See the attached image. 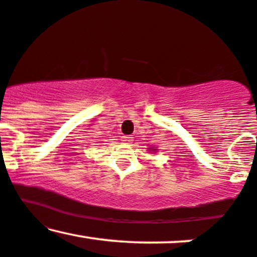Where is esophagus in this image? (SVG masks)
<instances>
[{
    "instance_id": "esophagus-1",
    "label": "esophagus",
    "mask_w": 257,
    "mask_h": 257,
    "mask_svg": "<svg viewBox=\"0 0 257 257\" xmlns=\"http://www.w3.org/2000/svg\"><path fill=\"white\" fill-rule=\"evenodd\" d=\"M132 141H133V138L131 137V135H123L122 137V143L132 144Z\"/></svg>"
}]
</instances>
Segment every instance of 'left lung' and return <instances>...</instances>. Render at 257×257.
I'll list each match as a JSON object with an SVG mask.
<instances>
[{
  "instance_id": "8db88e82",
  "label": "left lung",
  "mask_w": 257,
  "mask_h": 257,
  "mask_svg": "<svg viewBox=\"0 0 257 257\" xmlns=\"http://www.w3.org/2000/svg\"><path fill=\"white\" fill-rule=\"evenodd\" d=\"M156 150H157V149H152V147H151V149H150V151H156Z\"/></svg>"
}]
</instances>
